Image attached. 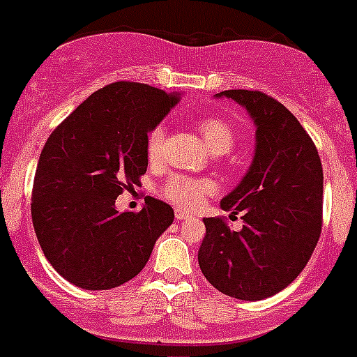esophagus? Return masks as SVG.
I'll return each mask as SVG.
<instances>
[{"mask_svg":"<svg viewBox=\"0 0 357 357\" xmlns=\"http://www.w3.org/2000/svg\"><path fill=\"white\" fill-rule=\"evenodd\" d=\"M188 218H192L188 213H185V211L181 209H176V220L183 221V220H188Z\"/></svg>","mask_w":357,"mask_h":357,"instance_id":"obj_1","label":"esophagus"}]
</instances>
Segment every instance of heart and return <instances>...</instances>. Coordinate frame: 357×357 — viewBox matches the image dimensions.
Wrapping results in <instances>:
<instances>
[{
	"instance_id": "heart-1",
	"label": "heart",
	"mask_w": 357,
	"mask_h": 357,
	"mask_svg": "<svg viewBox=\"0 0 357 357\" xmlns=\"http://www.w3.org/2000/svg\"><path fill=\"white\" fill-rule=\"evenodd\" d=\"M200 136L204 143L213 153L221 155L231 150L235 143V132L228 122L216 116L204 119L199 123ZM164 127L158 126L150 130L146 137V157L150 162L158 160L162 153V143H164ZM213 192V183L204 178H188V176H172L167 179L162 195L169 202L183 207V209H193L202 202L207 193Z\"/></svg>"
}]
</instances>
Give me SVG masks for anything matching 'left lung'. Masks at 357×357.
Here are the masks:
<instances>
[{
	"label": "left lung",
	"instance_id": "1",
	"mask_svg": "<svg viewBox=\"0 0 357 357\" xmlns=\"http://www.w3.org/2000/svg\"><path fill=\"white\" fill-rule=\"evenodd\" d=\"M256 126L249 171L221 200L242 213V230L204 218L199 249L204 278L231 298H268L291 284L312 256L323 227V165L316 144L286 106L258 91H225Z\"/></svg>",
	"mask_w": 357,
	"mask_h": 357
}]
</instances>
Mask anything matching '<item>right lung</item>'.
Returning <instances> with one entry per match:
<instances>
[{
	"label": "right lung",
	"instance_id": "right-lung-1",
	"mask_svg": "<svg viewBox=\"0 0 357 357\" xmlns=\"http://www.w3.org/2000/svg\"><path fill=\"white\" fill-rule=\"evenodd\" d=\"M179 94L115 82L82 102L50 134L34 174L31 216L45 258L82 289H112L136 278L174 211L146 197L119 213L116 197L139 186L146 137Z\"/></svg>",
	"mask_w": 357,
	"mask_h": 357
}]
</instances>
